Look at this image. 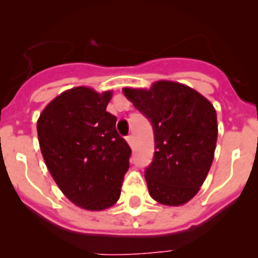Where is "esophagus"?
<instances>
[{"label": "esophagus", "instance_id": "esophagus-1", "mask_svg": "<svg viewBox=\"0 0 258 258\" xmlns=\"http://www.w3.org/2000/svg\"><path fill=\"white\" fill-rule=\"evenodd\" d=\"M126 140H127V142H128V145L131 146V147H134V145H135V139H134V135H128V136L126 137Z\"/></svg>", "mask_w": 258, "mask_h": 258}]
</instances>
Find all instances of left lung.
Instances as JSON below:
<instances>
[{
	"instance_id": "1",
	"label": "left lung",
	"mask_w": 258,
	"mask_h": 258,
	"mask_svg": "<svg viewBox=\"0 0 258 258\" xmlns=\"http://www.w3.org/2000/svg\"><path fill=\"white\" fill-rule=\"evenodd\" d=\"M123 93L152 124L155 155L145 171L151 197L167 206L186 204L212 165L216 110L201 93L171 81H158L150 90L123 88Z\"/></svg>"
}]
</instances>
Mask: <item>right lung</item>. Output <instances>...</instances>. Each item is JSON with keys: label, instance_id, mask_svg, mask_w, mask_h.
<instances>
[{"label": "right lung", "instance_id": "obj_1", "mask_svg": "<svg viewBox=\"0 0 258 258\" xmlns=\"http://www.w3.org/2000/svg\"><path fill=\"white\" fill-rule=\"evenodd\" d=\"M112 92L92 88L64 91L46 106L37 121L41 152L49 173L76 206L102 211L121 195L131 148L106 111Z\"/></svg>", "mask_w": 258, "mask_h": 258}]
</instances>
